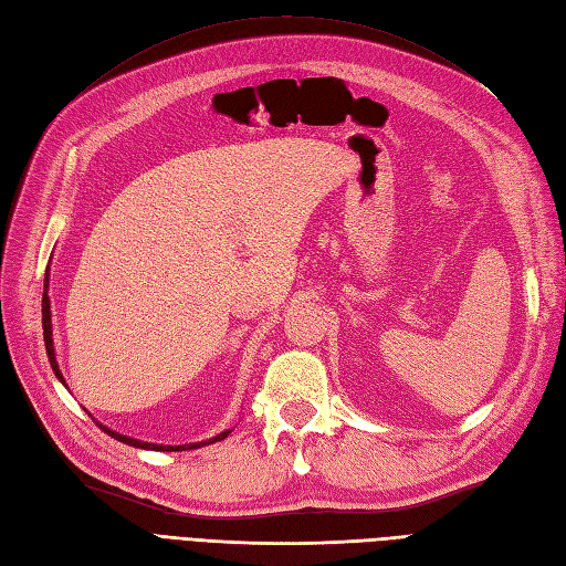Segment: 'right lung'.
I'll list each match as a JSON object with an SVG mask.
<instances>
[{"mask_svg": "<svg viewBox=\"0 0 566 566\" xmlns=\"http://www.w3.org/2000/svg\"><path fill=\"white\" fill-rule=\"evenodd\" d=\"M49 276V273H46ZM46 283H49V279H46ZM42 328H44V347H46V356H49V364H51V370H54V375L56 378L61 380V382H65L63 380V375H61V368H59V364H56V354H54V339H51V304H49V295L44 293L42 295ZM96 422V420H94ZM101 430H104L108 437H113V439H117V441H123V443H127V447H136V449H150V451H188V449H200V447H205V443H214V441H221V439H227L229 434H231V430H224L221 434H217V437H212L210 441H200V443H184V447H160V443H148V441H139V439H132V437H125V434H119V432H113V430H108L106 424H101V422H96Z\"/></svg>", "mask_w": 566, "mask_h": 566, "instance_id": "right-lung-1", "label": "right lung"}]
</instances>
